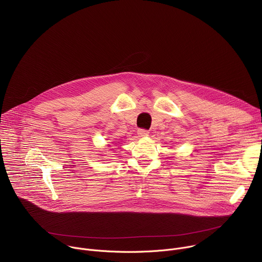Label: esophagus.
I'll use <instances>...</instances> for the list:
<instances>
[{"label":"esophagus","mask_w":262,"mask_h":262,"mask_svg":"<svg viewBox=\"0 0 262 262\" xmlns=\"http://www.w3.org/2000/svg\"><path fill=\"white\" fill-rule=\"evenodd\" d=\"M148 130H146V129H143V128H140V129H138V135H139V137H146V136H148Z\"/></svg>","instance_id":"esophagus-1"}]
</instances>
